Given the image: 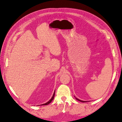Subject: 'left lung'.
Listing matches in <instances>:
<instances>
[{
  "mask_svg": "<svg viewBox=\"0 0 122 122\" xmlns=\"http://www.w3.org/2000/svg\"><path fill=\"white\" fill-rule=\"evenodd\" d=\"M75 97V96H74ZM75 99H76V100H77L78 101H80V102H86V101H82V100H79V99H77V98H76L75 97Z\"/></svg>",
  "mask_w": 122,
  "mask_h": 122,
  "instance_id": "1",
  "label": "left lung"
}]
</instances>
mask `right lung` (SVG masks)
I'll return each instance as SVG.
<instances>
[{
	"mask_svg": "<svg viewBox=\"0 0 122 122\" xmlns=\"http://www.w3.org/2000/svg\"><path fill=\"white\" fill-rule=\"evenodd\" d=\"M54 95H55V91H54V94H53V96L52 97V98H51V99L50 100H49L48 102H47V103H45V104H42V105H48V104H49V103H51V102H52V101L53 100V99H54Z\"/></svg>",
	"mask_w": 122,
	"mask_h": 122,
	"instance_id": "obj_1",
	"label": "right lung"
}]
</instances>
